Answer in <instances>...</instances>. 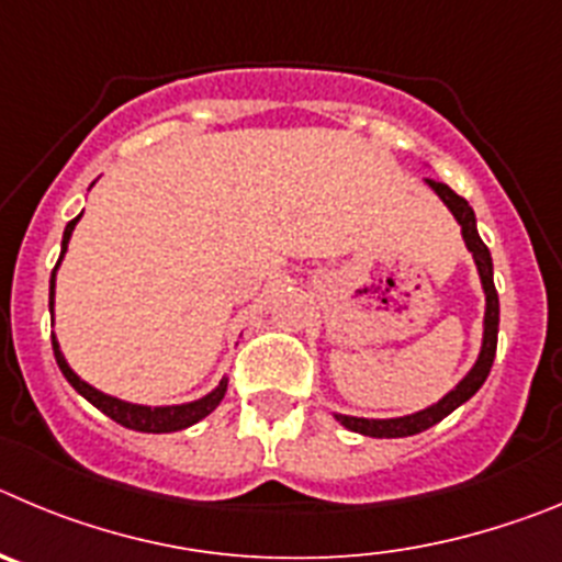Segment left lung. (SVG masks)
Here are the masks:
<instances>
[{
  "label": "left lung",
  "instance_id": "left-lung-1",
  "mask_svg": "<svg viewBox=\"0 0 562 562\" xmlns=\"http://www.w3.org/2000/svg\"><path fill=\"white\" fill-rule=\"evenodd\" d=\"M426 184L431 187L434 193L439 195L451 215L457 218L459 229H462V240L468 246V251L473 255V262H476L479 280H482L484 291V327H482V350H479L476 363L468 369V375L457 383L448 394H442L437 403L431 406L419 408L414 414H403V417H386V419H369V417H350V414H333V417L341 423L344 428L350 431L363 434V437H378V439H397V437H412V434L426 431V428L437 426L439 419L448 417L453 408H459L462 403H468L473 394L482 389V383L487 381L490 367H493L495 358V344H498V293H495L493 282V257H490V249L484 246V240L479 237L476 229V212L462 195H457L448 184L442 181L426 179Z\"/></svg>",
  "mask_w": 562,
  "mask_h": 562
}]
</instances>
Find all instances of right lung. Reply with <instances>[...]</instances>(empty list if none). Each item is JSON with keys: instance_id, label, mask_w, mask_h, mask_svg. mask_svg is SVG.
I'll list each match as a JSON object with an SVG mask.
<instances>
[{"instance_id": "obj_1", "label": "right lung", "mask_w": 562, "mask_h": 562, "mask_svg": "<svg viewBox=\"0 0 562 562\" xmlns=\"http://www.w3.org/2000/svg\"><path fill=\"white\" fill-rule=\"evenodd\" d=\"M80 215H83V212H80ZM80 215L75 221H69L67 229H64V240H60V257H58V262H55L53 277H49V313H53V318H55V274H58V266H60V260H64V255H67L69 237H72L75 224L80 221ZM53 350H55V361H58L60 372H64V378L72 383L75 392L83 394L86 401L92 403L94 408H100L105 417H111L114 423H120V426L131 428V431H143V434L184 431V428L195 426L199 419H204L206 414L215 412V408H218V403L224 401L226 386H229V378L224 375V378H221L218 386L212 389V392H206L204 397H199V401L176 403V406H143V403L123 401V397L105 394V392H100V389H94L92 383H86L83 378H80L78 372L69 367L67 358H64V352H60V344H58V338H55V333H53Z\"/></svg>"}]
</instances>
